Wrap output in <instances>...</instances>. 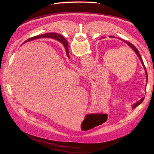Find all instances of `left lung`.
Wrapping results in <instances>:
<instances>
[{"instance_id":"obj_1","label":"left lung","mask_w":154,"mask_h":154,"mask_svg":"<svg viewBox=\"0 0 154 154\" xmlns=\"http://www.w3.org/2000/svg\"><path fill=\"white\" fill-rule=\"evenodd\" d=\"M110 37H113V36H110ZM59 41H60V42H62V44H64V42H66V39L64 38V37H63V36H62L61 35H59ZM122 40L123 42H124L125 44H127L129 47H130L135 52V53L137 55V56L139 57V59L140 60V61H141V62H142V65H143V68H144V69H145V74H146V79H147V80H148V76H147V70H146V68H145V65H144V63H143V60H142V57H141V56H140V53H139V51L137 50V48L132 44H131V43H130V42H127V41H126V40H122ZM144 98L145 97H143L141 100H140V101H139V102H136L135 104H134L133 105V106H132V108L133 109H135L137 106H139V105L143 101V100H144Z\"/></svg>"}]
</instances>
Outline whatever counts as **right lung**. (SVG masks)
I'll list each match as a JSON object with an SVG mask.
<instances>
[{
	"label": "right lung",
	"mask_w": 154,
	"mask_h": 154,
	"mask_svg": "<svg viewBox=\"0 0 154 154\" xmlns=\"http://www.w3.org/2000/svg\"><path fill=\"white\" fill-rule=\"evenodd\" d=\"M59 35H60V34H57V33H47V34H42V35H36V36H34L33 37H31L29 39H27L26 41H25V42H29V41H31V40H35V39H37V38H54V39H56L59 40ZM24 42V43H25ZM65 48H66V53H67V55L68 57L69 58V46H68V43L67 41H66V42H64V44H63Z\"/></svg>",
	"instance_id": "1"
}]
</instances>
